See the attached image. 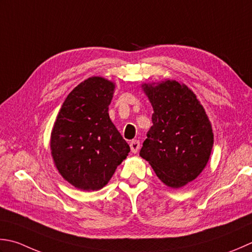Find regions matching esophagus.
Segmentation results:
<instances>
[{"mask_svg": "<svg viewBox=\"0 0 252 252\" xmlns=\"http://www.w3.org/2000/svg\"><path fill=\"white\" fill-rule=\"evenodd\" d=\"M130 147H131V152L132 153H137L139 152V149H140V142L137 141V140H133V141H131V143H130Z\"/></svg>", "mask_w": 252, "mask_h": 252, "instance_id": "esophagus-1", "label": "esophagus"}]
</instances>
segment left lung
<instances>
[{"mask_svg":"<svg viewBox=\"0 0 252 252\" xmlns=\"http://www.w3.org/2000/svg\"><path fill=\"white\" fill-rule=\"evenodd\" d=\"M154 113L140 151L167 187L179 189L206 167L214 134L195 94L175 80L142 84Z\"/></svg>","mask_w":252,"mask_h":252,"instance_id":"left-lung-1","label":"left lung"}]
</instances>
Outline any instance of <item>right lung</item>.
Wrapping results in <instances>:
<instances>
[{"label": "right lung", "mask_w": 252, "mask_h": 252, "mask_svg": "<svg viewBox=\"0 0 252 252\" xmlns=\"http://www.w3.org/2000/svg\"><path fill=\"white\" fill-rule=\"evenodd\" d=\"M115 88L101 76L88 77L68 94L53 125L54 166L76 189L103 188L130 152L108 113Z\"/></svg>", "instance_id": "right-lung-1"}]
</instances>
